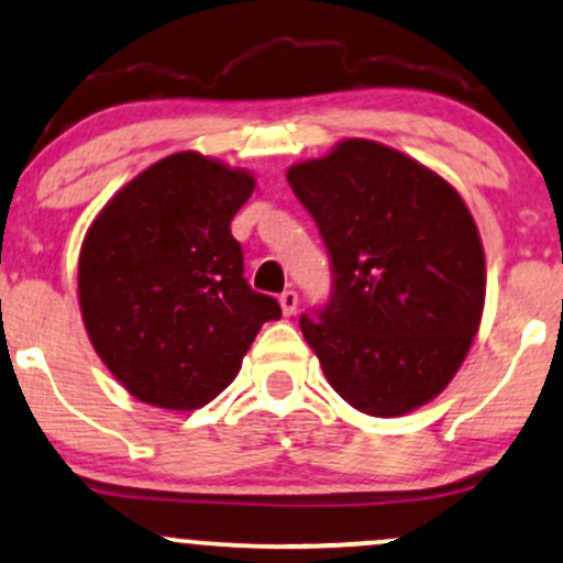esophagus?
I'll use <instances>...</instances> for the list:
<instances>
[{
	"label": "esophagus",
	"instance_id": "34e87169",
	"mask_svg": "<svg viewBox=\"0 0 563 563\" xmlns=\"http://www.w3.org/2000/svg\"><path fill=\"white\" fill-rule=\"evenodd\" d=\"M280 309L286 317L296 314V309H299V294H296V290H286V294H280Z\"/></svg>",
	"mask_w": 563,
	"mask_h": 563
}]
</instances>
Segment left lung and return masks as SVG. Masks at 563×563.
Returning <instances> with one entry per match:
<instances>
[{"label":"left lung","mask_w":563,"mask_h":563,"mask_svg":"<svg viewBox=\"0 0 563 563\" xmlns=\"http://www.w3.org/2000/svg\"><path fill=\"white\" fill-rule=\"evenodd\" d=\"M333 267V296L301 333L338 396L401 417L462 367L485 307L477 225L451 183L396 148L346 139L288 170Z\"/></svg>","instance_id":"obj_1"}]
</instances>
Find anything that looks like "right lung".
Masks as SVG:
<instances>
[{
	"mask_svg": "<svg viewBox=\"0 0 563 563\" xmlns=\"http://www.w3.org/2000/svg\"><path fill=\"white\" fill-rule=\"evenodd\" d=\"M254 175L178 152L154 162L107 201L78 260L86 333L107 369L139 401L188 411L239 375L280 303L243 277L230 220Z\"/></svg>",
	"mask_w": 563,
	"mask_h": 563,
	"instance_id": "add662e5",
	"label": "right lung"
}]
</instances>
